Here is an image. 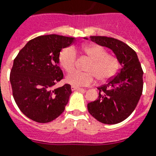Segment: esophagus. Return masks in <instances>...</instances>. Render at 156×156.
I'll return each instance as SVG.
<instances>
[{
    "label": "esophagus",
    "instance_id": "1",
    "mask_svg": "<svg viewBox=\"0 0 156 156\" xmlns=\"http://www.w3.org/2000/svg\"><path fill=\"white\" fill-rule=\"evenodd\" d=\"M71 88H72V91H76V90H84L83 88H79V87H76V86H72V87H71Z\"/></svg>",
    "mask_w": 156,
    "mask_h": 156
}]
</instances>
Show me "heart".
Masks as SVG:
<instances>
[{
  "instance_id": "1",
  "label": "heart",
  "mask_w": 156,
  "mask_h": 156,
  "mask_svg": "<svg viewBox=\"0 0 156 156\" xmlns=\"http://www.w3.org/2000/svg\"><path fill=\"white\" fill-rule=\"evenodd\" d=\"M82 51L93 59L87 71L88 72H74L66 77V81L72 86L80 87L88 86L95 80L105 82L113 77L119 68L118 58L108 52L104 47L98 44L84 45ZM77 59L76 51L73 47L63 49L58 55V63L66 72L70 73L74 71Z\"/></svg>"
}]
</instances>
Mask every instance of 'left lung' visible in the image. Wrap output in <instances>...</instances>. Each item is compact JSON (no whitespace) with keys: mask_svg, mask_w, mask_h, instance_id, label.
<instances>
[{"mask_svg":"<svg viewBox=\"0 0 156 156\" xmlns=\"http://www.w3.org/2000/svg\"><path fill=\"white\" fill-rule=\"evenodd\" d=\"M90 39L111 49L122 68L106 84L98 87V100L88 103V110L100 122L117 124L136 108L143 93V71L136 52L125 43L105 36H90Z\"/></svg>","mask_w":156,"mask_h":156,"instance_id":"left-lung-1","label":"left lung"}]
</instances>
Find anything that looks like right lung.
I'll return each instance as SVG.
<instances>
[{
	"mask_svg": "<svg viewBox=\"0 0 156 156\" xmlns=\"http://www.w3.org/2000/svg\"><path fill=\"white\" fill-rule=\"evenodd\" d=\"M73 41L74 38L58 34L38 36L29 41L14 58L9 76L13 98L31 120L50 122L64 111L71 85L52 87L63 79L58 55Z\"/></svg>",
	"mask_w": 156,
	"mask_h": 156,
	"instance_id": "1",
	"label": "right lung"
}]
</instances>
